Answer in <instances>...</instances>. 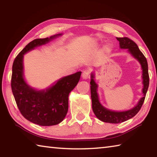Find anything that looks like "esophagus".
I'll return each instance as SVG.
<instances>
[{
    "label": "esophagus",
    "instance_id": "esophagus-1",
    "mask_svg": "<svg viewBox=\"0 0 157 157\" xmlns=\"http://www.w3.org/2000/svg\"><path fill=\"white\" fill-rule=\"evenodd\" d=\"M89 74H90V71L89 70H85L83 71V73H82V79H86L89 78Z\"/></svg>",
    "mask_w": 157,
    "mask_h": 157
}]
</instances>
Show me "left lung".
Instances as JSON below:
<instances>
[{
  "mask_svg": "<svg viewBox=\"0 0 157 157\" xmlns=\"http://www.w3.org/2000/svg\"><path fill=\"white\" fill-rule=\"evenodd\" d=\"M116 39L119 41V46L121 49H126L127 52L129 53L132 56L136 59L140 64L142 70V97L140 98L137 104L125 111H114L111 110L104 107L99 100V95L98 93V85L95 82V73H91V95L92 100V109L95 116L100 121L109 123H120L132 118L139 112L144 102L146 93L147 91L149 86V74L148 65L146 58L143 55L141 51L136 43L127 37H116Z\"/></svg>",
  "mask_w": 157,
  "mask_h": 157,
  "instance_id": "8db88e82",
  "label": "left lung"
}]
</instances>
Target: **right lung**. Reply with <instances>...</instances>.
I'll return each mask as SVG.
<instances>
[{"label": "right lung", "instance_id": "right-lung-1", "mask_svg": "<svg viewBox=\"0 0 157 157\" xmlns=\"http://www.w3.org/2000/svg\"><path fill=\"white\" fill-rule=\"evenodd\" d=\"M62 33L29 43L15 58L12 66L11 86L18 109L24 118L41 126L60 123L68 109V95L76 86L82 72L63 77L44 89L33 88L24 76L23 57L26 53L62 35Z\"/></svg>", "mask_w": 157, "mask_h": 157}]
</instances>
